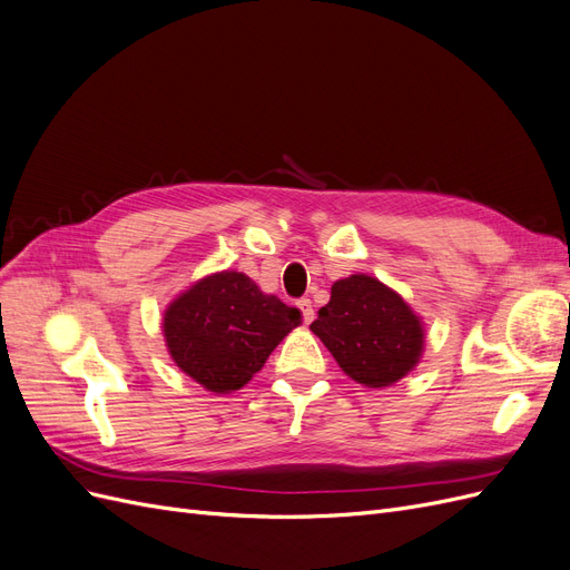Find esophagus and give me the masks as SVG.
Returning <instances> with one entry per match:
<instances>
[{
  "mask_svg": "<svg viewBox=\"0 0 570 570\" xmlns=\"http://www.w3.org/2000/svg\"><path fill=\"white\" fill-rule=\"evenodd\" d=\"M297 306H299V312H302V316H304V323H312L314 321V304H312V299H299L297 302Z\"/></svg>",
  "mask_w": 570,
  "mask_h": 570,
  "instance_id": "obj_1",
  "label": "esophagus"
}]
</instances>
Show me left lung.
Returning <instances> with one entry per match:
<instances>
[{"instance_id":"left-lung-1","label":"left lung","mask_w":570,"mask_h":570,"mask_svg":"<svg viewBox=\"0 0 570 570\" xmlns=\"http://www.w3.org/2000/svg\"><path fill=\"white\" fill-rule=\"evenodd\" d=\"M340 368L368 387H387L419 364L423 327L409 304L371 275L337 281L312 323Z\"/></svg>"}]
</instances>
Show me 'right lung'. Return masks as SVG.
<instances>
[{"label":"right lung","mask_w":570,"mask_h":570,"mask_svg":"<svg viewBox=\"0 0 570 570\" xmlns=\"http://www.w3.org/2000/svg\"><path fill=\"white\" fill-rule=\"evenodd\" d=\"M302 312L264 295L245 273L199 281L166 308L164 335L176 364L212 392H233L262 371Z\"/></svg>","instance_id":"obj_1"}]
</instances>
